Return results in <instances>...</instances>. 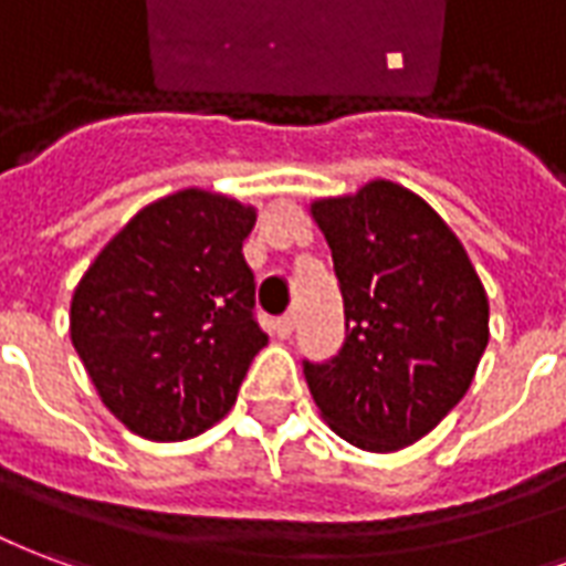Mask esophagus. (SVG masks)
Returning a JSON list of instances; mask_svg holds the SVG:
<instances>
[{
	"label": "esophagus",
	"mask_w": 566,
	"mask_h": 566,
	"mask_svg": "<svg viewBox=\"0 0 566 566\" xmlns=\"http://www.w3.org/2000/svg\"><path fill=\"white\" fill-rule=\"evenodd\" d=\"M271 328H274V334H277V337H283V340H286L289 334L295 332V319H292V316H277Z\"/></svg>",
	"instance_id": "34e87169"
}]
</instances>
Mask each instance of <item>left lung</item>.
I'll list each match as a JSON object with an SVG mask.
<instances>
[{
    "instance_id": "8db88e82",
    "label": "left lung",
    "mask_w": 566,
    "mask_h": 566,
    "mask_svg": "<svg viewBox=\"0 0 566 566\" xmlns=\"http://www.w3.org/2000/svg\"><path fill=\"white\" fill-rule=\"evenodd\" d=\"M311 210L346 319L337 356L304 358L313 401L353 447H410L473 382L489 344L485 289L452 229L398 184L374 180Z\"/></svg>"
}]
</instances>
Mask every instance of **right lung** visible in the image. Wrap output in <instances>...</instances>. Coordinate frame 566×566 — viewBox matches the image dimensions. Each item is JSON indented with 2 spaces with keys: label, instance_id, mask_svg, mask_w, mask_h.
I'll return each instance as SVG.
<instances>
[{
  "label": "right lung",
  "instance_id": "obj_1",
  "mask_svg": "<svg viewBox=\"0 0 566 566\" xmlns=\"http://www.w3.org/2000/svg\"><path fill=\"white\" fill-rule=\"evenodd\" d=\"M255 210L184 189L135 213L72 298V344L102 401L147 440H187L232 410L268 334L243 238Z\"/></svg>",
  "mask_w": 566,
  "mask_h": 566
}]
</instances>
